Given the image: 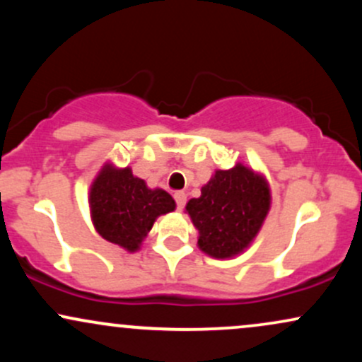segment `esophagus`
<instances>
[{
    "mask_svg": "<svg viewBox=\"0 0 362 362\" xmlns=\"http://www.w3.org/2000/svg\"><path fill=\"white\" fill-rule=\"evenodd\" d=\"M173 197H175V202H177L178 209H184L185 201H187V194L182 192V190H178V192L173 194Z\"/></svg>",
    "mask_w": 362,
    "mask_h": 362,
    "instance_id": "34e87169",
    "label": "esophagus"
}]
</instances>
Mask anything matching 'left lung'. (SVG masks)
Returning a JSON list of instances; mask_svg holds the SVG:
<instances>
[{"label": "left lung", "instance_id": "8db88e82", "mask_svg": "<svg viewBox=\"0 0 362 362\" xmlns=\"http://www.w3.org/2000/svg\"><path fill=\"white\" fill-rule=\"evenodd\" d=\"M271 204V185L264 173L236 163L230 170H214L201 195L187 202L185 213L199 231V250L224 260L250 247Z\"/></svg>", "mask_w": 362, "mask_h": 362}]
</instances>
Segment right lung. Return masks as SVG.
I'll list each match as a JSON object with an SVG mask.
<instances>
[{"instance_id": "right-lung-1", "label": "right lung", "mask_w": 362, "mask_h": 362, "mask_svg": "<svg viewBox=\"0 0 362 362\" xmlns=\"http://www.w3.org/2000/svg\"><path fill=\"white\" fill-rule=\"evenodd\" d=\"M90 216L97 233L129 253L138 252L160 216L175 211L167 190L149 189L129 167L105 161L88 194Z\"/></svg>"}]
</instances>
